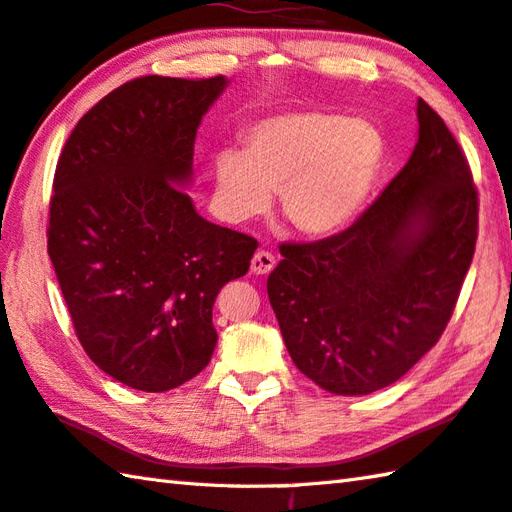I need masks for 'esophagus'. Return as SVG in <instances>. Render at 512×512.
Instances as JSON below:
<instances>
[{
	"label": "esophagus",
	"mask_w": 512,
	"mask_h": 512,
	"mask_svg": "<svg viewBox=\"0 0 512 512\" xmlns=\"http://www.w3.org/2000/svg\"><path fill=\"white\" fill-rule=\"evenodd\" d=\"M275 268V257L273 253H268V250H257L250 259V271L255 275H268Z\"/></svg>",
	"instance_id": "obj_1"
}]
</instances>
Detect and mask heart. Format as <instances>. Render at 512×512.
I'll return each instance as SVG.
<instances>
[{"instance_id": "heart-1", "label": "heart", "mask_w": 512, "mask_h": 512, "mask_svg": "<svg viewBox=\"0 0 512 512\" xmlns=\"http://www.w3.org/2000/svg\"><path fill=\"white\" fill-rule=\"evenodd\" d=\"M383 161V136L365 118L282 111L246 129L244 150L215 154V208L230 224H244L264 215L277 190L295 230L324 237L365 206Z\"/></svg>"}]
</instances>
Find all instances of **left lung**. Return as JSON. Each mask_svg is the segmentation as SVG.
<instances>
[{
    "instance_id": "1",
    "label": "left lung",
    "mask_w": 512,
    "mask_h": 512,
    "mask_svg": "<svg viewBox=\"0 0 512 512\" xmlns=\"http://www.w3.org/2000/svg\"><path fill=\"white\" fill-rule=\"evenodd\" d=\"M418 141L365 215L282 244L268 300L295 367L340 396L405 376L450 322L475 255L479 197L443 118L418 98Z\"/></svg>"
}]
</instances>
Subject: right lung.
Wrapping results in <instances>:
<instances>
[{
    "label": "right lung",
    "mask_w": 512,
    "mask_h": 512,
    "mask_svg": "<svg viewBox=\"0 0 512 512\" xmlns=\"http://www.w3.org/2000/svg\"><path fill=\"white\" fill-rule=\"evenodd\" d=\"M226 85L129 80L78 120L55 167L46 237L73 329L105 374L141 392L208 365L212 306L257 248L203 219L183 190L201 118Z\"/></svg>",
    "instance_id": "obj_1"
}]
</instances>
